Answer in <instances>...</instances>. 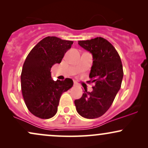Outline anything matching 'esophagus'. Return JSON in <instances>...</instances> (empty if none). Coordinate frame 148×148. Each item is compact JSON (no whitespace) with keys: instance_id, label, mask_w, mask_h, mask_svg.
I'll list each match as a JSON object with an SVG mask.
<instances>
[{"instance_id":"1","label":"esophagus","mask_w":148,"mask_h":148,"mask_svg":"<svg viewBox=\"0 0 148 148\" xmlns=\"http://www.w3.org/2000/svg\"><path fill=\"white\" fill-rule=\"evenodd\" d=\"M74 86H76V85H78V83H76V81H74Z\"/></svg>"}]
</instances>
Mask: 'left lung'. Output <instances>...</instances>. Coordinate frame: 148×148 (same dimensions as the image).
Segmentation results:
<instances>
[{
  "mask_svg": "<svg viewBox=\"0 0 148 148\" xmlns=\"http://www.w3.org/2000/svg\"><path fill=\"white\" fill-rule=\"evenodd\" d=\"M78 43L92 54L93 65L89 76L91 81L88 82L95 85L91 92L85 90L81 99L74 101V104L81 116L99 118L110 108L121 86V60L114 46L101 37L79 40Z\"/></svg>",
  "mask_w": 148,
  "mask_h": 148,
  "instance_id": "1",
  "label": "left lung"
}]
</instances>
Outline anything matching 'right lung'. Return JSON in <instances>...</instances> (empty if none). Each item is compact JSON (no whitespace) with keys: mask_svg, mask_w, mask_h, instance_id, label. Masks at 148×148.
Segmentation results:
<instances>
[{"mask_svg":"<svg viewBox=\"0 0 148 148\" xmlns=\"http://www.w3.org/2000/svg\"><path fill=\"white\" fill-rule=\"evenodd\" d=\"M73 41L56 36L45 37L34 46L27 56L21 76V90L25 103L32 114L50 119L56 114L60 98L73 86L71 79L54 81L51 68L60 63Z\"/></svg>","mask_w":148,"mask_h":148,"instance_id":"add662e5","label":"right lung"}]
</instances>
